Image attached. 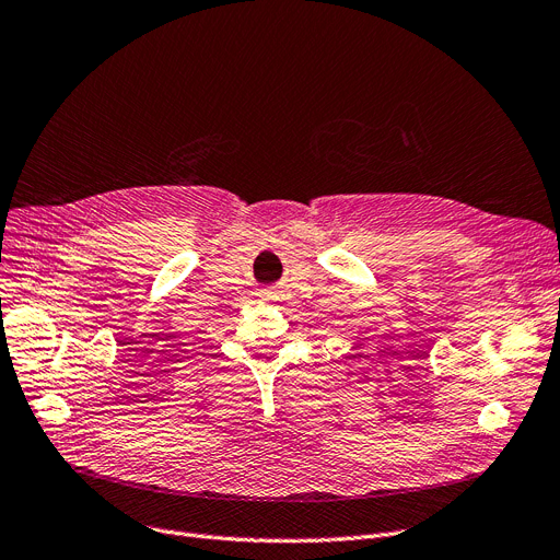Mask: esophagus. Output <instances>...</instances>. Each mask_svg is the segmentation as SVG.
<instances>
[{
	"instance_id": "34e87169",
	"label": "esophagus",
	"mask_w": 560,
	"mask_h": 560,
	"mask_svg": "<svg viewBox=\"0 0 560 560\" xmlns=\"http://www.w3.org/2000/svg\"><path fill=\"white\" fill-rule=\"evenodd\" d=\"M261 296H264V301H278V292H276V289H264Z\"/></svg>"
}]
</instances>
